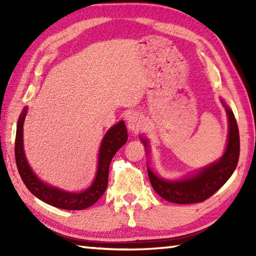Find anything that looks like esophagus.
<instances>
[{
	"label": "esophagus",
	"instance_id": "34e87169",
	"mask_svg": "<svg viewBox=\"0 0 256 256\" xmlns=\"http://www.w3.org/2000/svg\"><path fill=\"white\" fill-rule=\"evenodd\" d=\"M128 128L131 132H138L144 128V120L138 114H132L128 118Z\"/></svg>",
	"mask_w": 256,
	"mask_h": 256
}]
</instances>
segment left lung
I'll return each mask as SVG.
<instances>
[{
	"label": "left lung",
	"instance_id": "1",
	"mask_svg": "<svg viewBox=\"0 0 256 256\" xmlns=\"http://www.w3.org/2000/svg\"><path fill=\"white\" fill-rule=\"evenodd\" d=\"M224 110L228 115L229 132L226 151L218 162L203 167L196 175L180 180H167L160 178L148 167L150 183L158 196L164 200L178 204H192L206 201L229 180L236 170L240 158V132H238L235 115L226 104ZM144 146H148L144 138H141Z\"/></svg>",
	"mask_w": 256,
	"mask_h": 256
}]
</instances>
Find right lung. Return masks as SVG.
<instances>
[{
	"label": "right lung",
	"instance_id": "add662e5",
	"mask_svg": "<svg viewBox=\"0 0 256 256\" xmlns=\"http://www.w3.org/2000/svg\"><path fill=\"white\" fill-rule=\"evenodd\" d=\"M26 115H27V107H24L21 112L16 124L14 156L20 177L27 188L42 202L60 209L84 210L94 204L107 188L108 170L112 157L128 141V131L123 120L108 130L102 138L99 150L97 174L92 184L80 193H72L44 183L34 175L30 168L24 151L22 126Z\"/></svg>",
	"mask_w": 256,
	"mask_h": 256
}]
</instances>
